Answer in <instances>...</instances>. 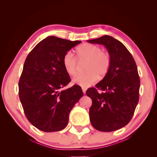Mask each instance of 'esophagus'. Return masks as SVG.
I'll use <instances>...</instances> for the list:
<instances>
[{
  "instance_id": "1",
  "label": "esophagus",
  "mask_w": 157,
  "mask_h": 157,
  "mask_svg": "<svg viewBox=\"0 0 157 157\" xmlns=\"http://www.w3.org/2000/svg\"><path fill=\"white\" fill-rule=\"evenodd\" d=\"M82 91H83V92H84V94H86V88H82Z\"/></svg>"
}]
</instances>
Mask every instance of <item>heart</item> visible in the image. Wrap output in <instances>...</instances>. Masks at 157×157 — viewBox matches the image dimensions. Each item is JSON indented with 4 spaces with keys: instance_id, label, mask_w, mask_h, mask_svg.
Listing matches in <instances>:
<instances>
[{
    "instance_id": "obj_1",
    "label": "heart",
    "mask_w": 157,
    "mask_h": 157,
    "mask_svg": "<svg viewBox=\"0 0 157 157\" xmlns=\"http://www.w3.org/2000/svg\"><path fill=\"white\" fill-rule=\"evenodd\" d=\"M77 56L79 60H88L84 74H79L73 79V83L87 88L97 80L98 75L104 77L111 66V57L101 48L89 43H84L77 48ZM63 65L65 71L71 76L77 73V60L70 51L67 52L63 58Z\"/></svg>"
}]
</instances>
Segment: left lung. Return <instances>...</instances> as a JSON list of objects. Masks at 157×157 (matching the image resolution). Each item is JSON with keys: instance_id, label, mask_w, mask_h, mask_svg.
Returning a JSON list of instances; mask_svg holds the SVG:
<instances>
[{"instance_id": "8db88e82", "label": "left lung", "mask_w": 157, "mask_h": 157, "mask_svg": "<svg viewBox=\"0 0 157 157\" xmlns=\"http://www.w3.org/2000/svg\"><path fill=\"white\" fill-rule=\"evenodd\" d=\"M104 45L111 66L102 80L86 91L92 99L90 120L94 128L109 132L122 128L132 119L139 100L140 77L131 53L122 43L110 36L87 40ZM96 89L103 93L100 94Z\"/></svg>"}]
</instances>
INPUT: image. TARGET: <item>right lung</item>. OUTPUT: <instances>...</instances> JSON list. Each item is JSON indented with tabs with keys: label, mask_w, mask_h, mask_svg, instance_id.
<instances>
[{
	"label": "right lung",
	"mask_w": 157,
	"mask_h": 157,
	"mask_svg": "<svg viewBox=\"0 0 157 157\" xmlns=\"http://www.w3.org/2000/svg\"><path fill=\"white\" fill-rule=\"evenodd\" d=\"M81 42L48 36L25 59L19 82V99L28 121L41 131L64 129L70 111L84 95L78 85L61 90L71 81L63 65V56Z\"/></svg>",
	"instance_id": "obj_1"
}]
</instances>
